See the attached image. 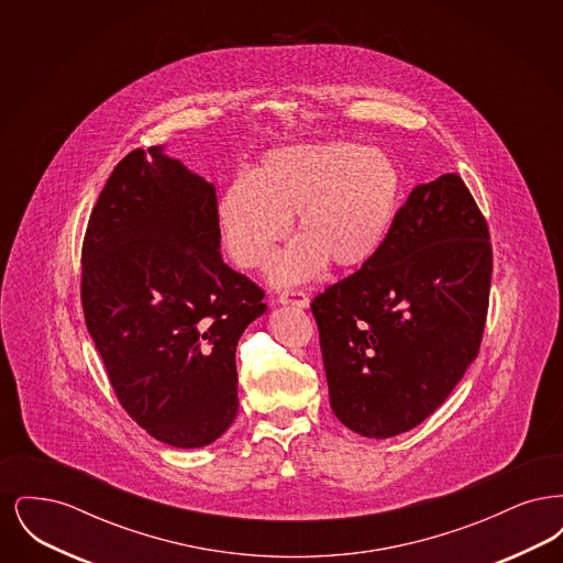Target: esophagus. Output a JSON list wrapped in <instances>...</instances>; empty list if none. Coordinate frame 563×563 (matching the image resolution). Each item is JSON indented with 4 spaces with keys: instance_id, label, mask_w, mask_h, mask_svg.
<instances>
[{
    "instance_id": "34e87169",
    "label": "esophagus",
    "mask_w": 563,
    "mask_h": 563,
    "mask_svg": "<svg viewBox=\"0 0 563 563\" xmlns=\"http://www.w3.org/2000/svg\"><path fill=\"white\" fill-rule=\"evenodd\" d=\"M278 303L283 306H295V308H308L310 306V297L303 291H283L278 295Z\"/></svg>"
}]
</instances>
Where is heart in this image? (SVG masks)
Segmentation results:
<instances>
[{"instance_id": "b5f03b06", "label": "heart", "mask_w": 563, "mask_h": 563, "mask_svg": "<svg viewBox=\"0 0 563 563\" xmlns=\"http://www.w3.org/2000/svg\"><path fill=\"white\" fill-rule=\"evenodd\" d=\"M395 161L352 141L289 145L266 154L251 175L219 191L214 217L241 268H266L295 217L299 234L274 262L272 285H301L331 262L358 269L388 241L401 205Z\"/></svg>"}]
</instances>
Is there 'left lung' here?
<instances>
[{"label":"left lung","mask_w":563,"mask_h":563,"mask_svg":"<svg viewBox=\"0 0 563 563\" xmlns=\"http://www.w3.org/2000/svg\"><path fill=\"white\" fill-rule=\"evenodd\" d=\"M489 280L487 223L460 175L411 189L374 262L312 301L338 420L369 439L424 422L477 358Z\"/></svg>","instance_id":"8db88e82"}]
</instances>
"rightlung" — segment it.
Here are the masks:
<instances>
[{
  "mask_svg": "<svg viewBox=\"0 0 563 563\" xmlns=\"http://www.w3.org/2000/svg\"><path fill=\"white\" fill-rule=\"evenodd\" d=\"M211 181L134 150L90 214L81 249L86 329L141 429L166 445L217 441L239 413L236 346L268 306L221 257Z\"/></svg>",
  "mask_w": 563,
  "mask_h": 563,
  "instance_id": "right-lung-1",
  "label": "right lung"
}]
</instances>
